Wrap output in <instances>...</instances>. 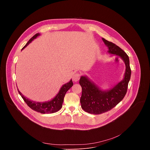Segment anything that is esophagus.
<instances>
[{
    "instance_id": "34e87169",
    "label": "esophagus",
    "mask_w": 150,
    "mask_h": 150,
    "mask_svg": "<svg viewBox=\"0 0 150 150\" xmlns=\"http://www.w3.org/2000/svg\"><path fill=\"white\" fill-rule=\"evenodd\" d=\"M79 78H80V75L79 74H75L74 75H73V76H72V80L74 81V82H77V81H79Z\"/></svg>"
}]
</instances>
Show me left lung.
I'll return each instance as SVG.
<instances>
[{
    "label": "left lung",
    "instance_id": "8db88e82",
    "mask_svg": "<svg viewBox=\"0 0 150 150\" xmlns=\"http://www.w3.org/2000/svg\"><path fill=\"white\" fill-rule=\"evenodd\" d=\"M105 45L108 47V53L119 56L125 62L126 69L123 79L108 90H103L87 76H81L79 84L82 87L80 99L81 108L87 113L94 115L108 112L124 98L127 92L128 83L131 75L129 59L127 54L113 42L102 38Z\"/></svg>",
    "mask_w": 150,
    "mask_h": 150
}]
</instances>
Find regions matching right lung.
Segmentation results:
<instances>
[{"label":"right lung","mask_w":150,"mask_h":150,"mask_svg":"<svg viewBox=\"0 0 150 150\" xmlns=\"http://www.w3.org/2000/svg\"><path fill=\"white\" fill-rule=\"evenodd\" d=\"M40 35V34L39 33L35 34L27 42V43L22 49V50L26 47L33 40L35 39ZM72 85L73 82L72 79H71L69 82L63 85V86L60 89L59 93L52 100L45 102H38L31 100L29 98L25 97L24 95H23V94L18 90V91L19 94L24 100V101L31 109L41 113H53L57 112L62 108L64 97H65L66 93L72 87Z\"/></svg>","instance_id":"right-lung-1"}]
</instances>
